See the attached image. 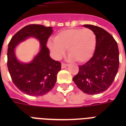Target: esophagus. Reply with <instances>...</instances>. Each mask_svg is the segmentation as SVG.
<instances>
[{
	"label": "esophagus",
	"mask_w": 126,
	"mask_h": 126,
	"mask_svg": "<svg viewBox=\"0 0 126 126\" xmlns=\"http://www.w3.org/2000/svg\"><path fill=\"white\" fill-rule=\"evenodd\" d=\"M67 64H65V63H62L61 64V68H65L67 66Z\"/></svg>",
	"instance_id": "34e87169"
}]
</instances>
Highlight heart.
<instances>
[{"label":"heart","instance_id":"heart-1","mask_svg":"<svg viewBox=\"0 0 126 126\" xmlns=\"http://www.w3.org/2000/svg\"><path fill=\"white\" fill-rule=\"evenodd\" d=\"M96 46V35L89 28H72L60 32L49 41L48 47L54 58L60 60L68 51L70 60L84 63L93 57Z\"/></svg>","mask_w":126,"mask_h":126}]
</instances>
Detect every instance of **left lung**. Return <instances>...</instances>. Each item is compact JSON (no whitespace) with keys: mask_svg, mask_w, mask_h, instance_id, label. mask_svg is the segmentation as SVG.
<instances>
[{"mask_svg":"<svg viewBox=\"0 0 126 126\" xmlns=\"http://www.w3.org/2000/svg\"><path fill=\"white\" fill-rule=\"evenodd\" d=\"M83 26L94 32L96 46L91 59L79 66V72L73 78V81L84 93L97 94L111 86L118 72V45L113 37L102 28L91 24Z\"/></svg>","mask_w":126,"mask_h":126,"instance_id":"left-lung-1","label":"left lung"}]
</instances>
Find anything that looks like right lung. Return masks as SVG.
Wrapping results in <instances>:
<instances>
[{
	"instance_id": "1",
	"label": "right lung",
	"mask_w": 126,
	"mask_h": 126,
	"mask_svg": "<svg viewBox=\"0 0 126 126\" xmlns=\"http://www.w3.org/2000/svg\"><path fill=\"white\" fill-rule=\"evenodd\" d=\"M52 27L30 24L17 32L10 41L8 48V68L12 81L20 91L30 96H40L54 88L61 63L50 58L47 47V41L52 33ZM29 37L38 40L40 52L29 63L19 61L15 56L17 45Z\"/></svg>"
}]
</instances>
